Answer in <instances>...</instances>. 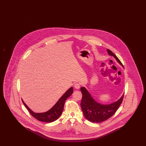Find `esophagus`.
I'll return each instance as SVG.
<instances>
[{
  "label": "esophagus",
  "mask_w": 146,
  "mask_h": 146,
  "mask_svg": "<svg viewBox=\"0 0 146 146\" xmlns=\"http://www.w3.org/2000/svg\"><path fill=\"white\" fill-rule=\"evenodd\" d=\"M80 83H76L74 84V88L76 89H79L80 88Z\"/></svg>",
  "instance_id": "esophagus-1"
}]
</instances>
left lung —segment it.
<instances>
[{"label":"left lung","mask_w":146,"mask_h":146,"mask_svg":"<svg viewBox=\"0 0 146 146\" xmlns=\"http://www.w3.org/2000/svg\"><path fill=\"white\" fill-rule=\"evenodd\" d=\"M107 52L110 55L113 56L123 67L122 63L111 51L107 49ZM80 90L83 95L81 107L84 115L88 120L93 123H101L111 118L117 111L124 98L123 95L118 101L111 104L104 105L96 102L85 88H81Z\"/></svg>","instance_id":"8db88e82"}]
</instances>
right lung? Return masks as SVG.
<instances>
[{
  "instance_id": "1",
  "label": "right lung",
  "mask_w": 146,
  "mask_h": 146,
  "mask_svg": "<svg viewBox=\"0 0 146 146\" xmlns=\"http://www.w3.org/2000/svg\"><path fill=\"white\" fill-rule=\"evenodd\" d=\"M73 91V88L71 87L67 91L62 97L60 98L58 102L55 105L51 108L49 111L41 113H35V112L31 111L28 106L25 104V103L22 101L23 104L27 109L30 114L34 117L36 119L39 121L46 122V123H51L55 121L58 118H59L64 108V105L66 100L70 97L72 94Z\"/></svg>"
}]
</instances>
